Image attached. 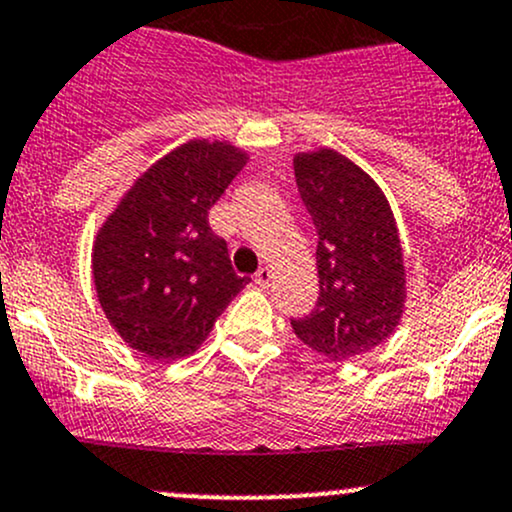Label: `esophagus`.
Returning <instances> with one entry per match:
<instances>
[{"mask_svg": "<svg viewBox=\"0 0 512 512\" xmlns=\"http://www.w3.org/2000/svg\"><path fill=\"white\" fill-rule=\"evenodd\" d=\"M270 282H272V272L267 270V267L257 270V274H255V284H257V287H270Z\"/></svg>", "mask_w": 512, "mask_h": 512, "instance_id": "esophagus-1", "label": "esophagus"}]
</instances>
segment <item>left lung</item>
I'll use <instances>...</instances> for the list:
<instances>
[{"instance_id":"obj_1","label":"left lung","mask_w":512,"mask_h":512,"mask_svg":"<svg viewBox=\"0 0 512 512\" xmlns=\"http://www.w3.org/2000/svg\"><path fill=\"white\" fill-rule=\"evenodd\" d=\"M294 176L319 235V301L292 328L311 351L348 360L400 324L407 297L400 235L385 193L343 154L301 152Z\"/></svg>"}]
</instances>
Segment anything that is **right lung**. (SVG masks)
Here are the masks:
<instances>
[{
    "mask_svg": "<svg viewBox=\"0 0 512 512\" xmlns=\"http://www.w3.org/2000/svg\"><path fill=\"white\" fill-rule=\"evenodd\" d=\"M245 161L233 144L191 139L149 166L98 230L100 306L134 351L186 358L250 282L235 274L228 245L208 225Z\"/></svg>",
    "mask_w": 512,
    "mask_h": 512,
    "instance_id": "obj_1",
    "label": "right lung"
}]
</instances>
